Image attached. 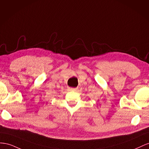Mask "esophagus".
Instances as JSON below:
<instances>
[{
    "label": "esophagus",
    "instance_id": "obj_1",
    "mask_svg": "<svg viewBox=\"0 0 149 149\" xmlns=\"http://www.w3.org/2000/svg\"><path fill=\"white\" fill-rule=\"evenodd\" d=\"M68 89H69L70 91H76L77 90V88H72V87H68Z\"/></svg>",
    "mask_w": 149,
    "mask_h": 149
}]
</instances>
